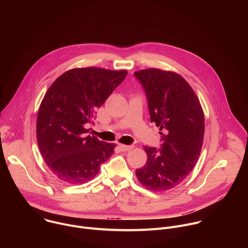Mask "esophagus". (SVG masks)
<instances>
[{"mask_svg":"<svg viewBox=\"0 0 248 248\" xmlns=\"http://www.w3.org/2000/svg\"><path fill=\"white\" fill-rule=\"evenodd\" d=\"M119 147H120L121 150L124 151V152H127V151H129V150H131V149L134 148L133 145H124V144H119Z\"/></svg>","mask_w":248,"mask_h":248,"instance_id":"obj_1","label":"esophagus"}]
</instances>
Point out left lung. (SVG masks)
I'll use <instances>...</instances> for the list:
<instances>
[{
	"label": "left lung",
	"instance_id": "8db88e82",
	"mask_svg": "<svg viewBox=\"0 0 248 248\" xmlns=\"http://www.w3.org/2000/svg\"><path fill=\"white\" fill-rule=\"evenodd\" d=\"M148 102L151 122L160 127L159 149L145 146L146 164L136 170L140 184L152 191L180 185L198 161L204 114L193 89L180 75L158 68L134 73Z\"/></svg>",
	"mask_w": 248,
	"mask_h": 248
}]
</instances>
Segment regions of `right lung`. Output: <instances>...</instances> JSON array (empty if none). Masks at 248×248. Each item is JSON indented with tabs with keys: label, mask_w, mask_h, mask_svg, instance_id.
<instances>
[{
	"label": "right lung",
	"mask_w": 248,
	"mask_h": 248,
	"mask_svg": "<svg viewBox=\"0 0 248 248\" xmlns=\"http://www.w3.org/2000/svg\"><path fill=\"white\" fill-rule=\"evenodd\" d=\"M126 70L74 68L59 77L46 92L38 111L36 136L50 170L64 183L91 181L116 145L88 135L95 110L124 81Z\"/></svg>",
	"instance_id": "right-lung-1"
}]
</instances>
